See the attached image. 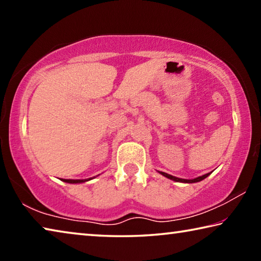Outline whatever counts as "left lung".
<instances>
[{"instance_id":"obj_1","label":"left lung","mask_w":261,"mask_h":261,"mask_svg":"<svg viewBox=\"0 0 261 261\" xmlns=\"http://www.w3.org/2000/svg\"><path fill=\"white\" fill-rule=\"evenodd\" d=\"M158 173L161 174L162 176H165V177H167V178H169L171 180H175V182H180V183H197V182H200V180H202V179H205L207 176L211 175V173H208V174H205V175H202V176H199V177H196V178H193V179H184V178L175 177V176L169 175V174H167V173H163V171H158Z\"/></svg>"}]
</instances>
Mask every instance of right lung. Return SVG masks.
<instances>
[{"label":"right lung","instance_id":"obj_1","mask_svg":"<svg viewBox=\"0 0 261 261\" xmlns=\"http://www.w3.org/2000/svg\"><path fill=\"white\" fill-rule=\"evenodd\" d=\"M92 178H95V176H94V177L85 178V179H63V178H61V179L63 180V182H65V183H70V184H78V183H85V182H87V180H91Z\"/></svg>","mask_w":261,"mask_h":261}]
</instances>
